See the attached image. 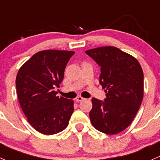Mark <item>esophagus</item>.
Here are the masks:
<instances>
[{
    "mask_svg": "<svg viewBox=\"0 0 160 160\" xmlns=\"http://www.w3.org/2000/svg\"><path fill=\"white\" fill-rule=\"evenodd\" d=\"M83 99L84 98H82V96H77L76 98H75V101L78 102H82Z\"/></svg>",
    "mask_w": 160,
    "mask_h": 160,
    "instance_id": "1",
    "label": "esophagus"
}]
</instances>
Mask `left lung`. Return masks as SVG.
<instances>
[{"label":"left lung","instance_id":"obj_1","mask_svg":"<svg viewBox=\"0 0 160 160\" xmlns=\"http://www.w3.org/2000/svg\"><path fill=\"white\" fill-rule=\"evenodd\" d=\"M101 68L99 83L104 101L93 98L90 120L108 135L121 132L136 116L143 98V72L139 62L116 47H100L85 52Z\"/></svg>","mask_w":160,"mask_h":160}]
</instances>
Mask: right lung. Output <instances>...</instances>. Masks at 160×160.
Masks as SVG:
<instances>
[{"mask_svg":"<svg viewBox=\"0 0 160 160\" xmlns=\"http://www.w3.org/2000/svg\"><path fill=\"white\" fill-rule=\"evenodd\" d=\"M75 52L46 50L34 54L21 66L16 89L22 111L34 129L44 135L58 133L68 126L73 100L57 96L55 88L64 78Z\"/></svg>","mask_w":160,"mask_h":160,"instance_id":"1","label":"right lung"}]
</instances>
